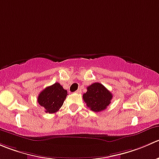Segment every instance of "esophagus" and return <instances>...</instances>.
Masks as SVG:
<instances>
[{
    "mask_svg": "<svg viewBox=\"0 0 159 159\" xmlns=\"http://www.w3.org/2000/svg\"><path fill=\"white\" fill-rule=\"evenodd\" d=\"M81 89H78V90L76 91V93H81Z\"/></svg>",
    "mask_w": 159,
    "mask_h": 159,
    "instance_id": "obj_1",
    "label": "esophagus"
}]
</instances>
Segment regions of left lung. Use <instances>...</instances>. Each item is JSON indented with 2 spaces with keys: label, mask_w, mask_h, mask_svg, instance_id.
<instances>
[{
  "label": "left lung",
  "mask_w": 159,
  "mask_h": 159,
  "mask_svg": "<svg viewBox=\"0 0 159 159\" xmlns=\"http://www.w3.org/2000/svg\"><path fill=\"white\" fill-rule=\"evenodd\" d=\"M112 95L104 85L95 82L87 88L83 99L88 107L94 112H101L110 104Z\"/></svg>",
  "instance_id": "1"
}]
</instances>
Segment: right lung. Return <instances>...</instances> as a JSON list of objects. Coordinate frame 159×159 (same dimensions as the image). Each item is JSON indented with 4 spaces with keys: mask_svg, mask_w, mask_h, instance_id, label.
<instances>
[{
    "mask_svg": "<svg viewBox=\"0 0 159 159\" xmlns=\"http://www.w3.org/2000/svg\"><path fill=\"white\" fill-rule=\"evenodd\" d=\"M67 95V90L57 82L43 89L39 95L37 100L39 104L45 109L46 112L54 113L63 106Z\"/></svg>",
    "mask_w": 159,
    "mask_h": 159,
    "instance_id": "add662e5",
    "label": "right lung"
}]
</instances>
